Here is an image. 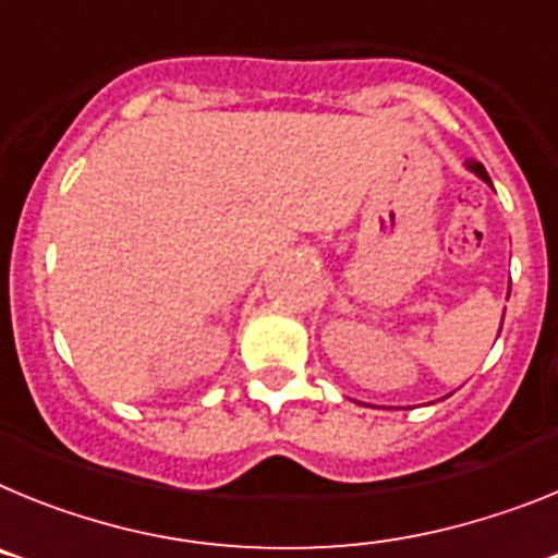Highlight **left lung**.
<instances>
[{
  "mask_svg": "<svg viewBox=\"0 0 558 558\" xmlns=\"http://www.w3.org/2000/svg\"><path fill=\"white\" fill-rule=\"evenodd\" d=\"M466 167H470V170L475 172V175H481V179L486 181V184H492V181H489V172H486V167H483L481 161H475V159H466Z\"/></svg>",
  "mask_w": 558,
  "mask_h": 558,
  "instance_id": "1",
  "label": "left lung"
}]
</instances>
